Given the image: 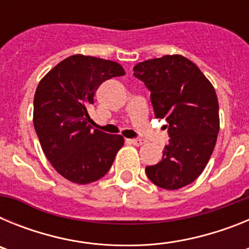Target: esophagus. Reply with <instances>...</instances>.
Segmentation results:
<instances>
[{
	"mask_svg": "<svg viewBox=\"0 0 249 249\" xmlns=\"http://www.w3.org/2000/svg\"><path fill=\"white\" fill-rule=\"evenodd\" d=\"M127 142L131 144H133V146H141V144L144 143V141L140 140V138H131V140H127Z\"/></svg>",
	"mask_w": 249,
	"mask_h": 249,
	"instance_id": "esophagus-1",
	"label": "esophagus"
}]
</instances>
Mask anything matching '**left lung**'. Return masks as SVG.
<instances>
[{"instance_id":"left-lung-1","label":"left lung","mask_w":249,"mask_h":249,"mask_svg":"<svg viewBox=\"0 0 249 249\" xmlns=\"http://www.w3.org/2000/svg\"><path fill=\"white\" fill-rule=\"evenodd\" d=\"M133 76L151 92L155 116L166 118L169 141L162 160L146 167L151 182L164 190L192 183L203 172L219 132L218 100L197 66L181 54L147 59Z\"/></svg>"}]
</instances>
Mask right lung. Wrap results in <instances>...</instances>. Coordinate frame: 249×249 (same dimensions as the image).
<instances>
[{
	"instance_id": "right-lung-1",
	"label": "right lung",
	"mask_w": 249,
	"mask_h": 249,
	"mask_svg": "<svg viewBox=\"0 0 249 249\" xmlns=\"http://www.w3.org/2000/svg\"><path fill=\"white\" fill-rule=\"evenodd\" d=\"M123 74L117 62L74 54L37 86L35 129L47 160L68 181L86 184L102 178L124 143L121 135H108L87 123L94 92L105 81Z\"/></svg>"
}]
</instances>
